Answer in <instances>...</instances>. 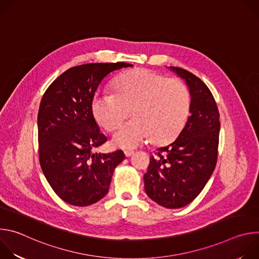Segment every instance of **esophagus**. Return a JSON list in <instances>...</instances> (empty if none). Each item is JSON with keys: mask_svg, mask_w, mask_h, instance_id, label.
<instances>
[{"mask_svg": "<svg viewBox=\"0 0 259 259\" xmlns=\"http://www.w3.org/2000/svg\"><path fill=\"white\" fill-rule=\"evenodd\" d=\"M124 154H125L126 157H131V156L134 154V152H133V151H125Z\"/></svg>", "mask_w": 259, "mask_h": 259, "instance_id": "1", "label": "esophagus"}]
</instances>
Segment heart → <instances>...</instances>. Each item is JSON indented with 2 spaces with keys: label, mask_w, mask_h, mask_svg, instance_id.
<instances>
[{
  "label": "heart",
  "mask_w": 259,
  "mask_h": 259,
  "mask_svg": "<svg viewBox=\"0 0 259 259\" xmlns=\"http://www.w3.org/2000/svg\"><path fill=\"white\" fill-rule=\"evenodd\" d=\"M131 109V122L114 134V143L125 150L140 145L147 137L155 143L172 138L182 127L190 109V94L182 82L156 71L138 68L120 76L114 94L95 95L92 115L97 124L113 132Z\"/></svg>",
  "instance_id": "heart-1"
}]
</instances>
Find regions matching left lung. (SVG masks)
Masks as SVG:
<instances>
[{"mask_svg":"<svg viewBox=\"0 0 259 259\" xmlns=\"http://www.w3.org/2000/svg\"><path fill=\"white\" fill-rule=\"evenodd\" d=\"M186 81L191 95L190 117L177 138L159 147L143 176L144 190L157 204L177 209L189 205L212 175L220 130L219 113L209 88L192 72L170 66Z\"/></svg>","mask_w":259,"mask_h":259,"instance_id":"left-lung-1","label":"left lung"}]
</instances>
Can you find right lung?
Returning a JSON list of instances; mask_svg holds the SVG:
<instances>
[{
    "label": "right lung",
    "instance_id": "right-lung-1",
    "mask_svg": "<svg viewBox=\"0 0 259 259\" xmlns=\"http://www.w3.org/2000/svg\"><path fill=\"white\" fill-rule=\"evenodd\" d=\"M126 62L87 63L64 71L46 90L38 114L39 156L44 175L65 203L89 206L108 192L122 151L93 153L106 137L92 115L91 103L101 81Z\"/></svg>",
    "mask_w": 259,
    "mask_h": 259
}]
</instances>
